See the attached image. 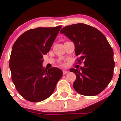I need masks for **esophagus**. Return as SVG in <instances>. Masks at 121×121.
<instances>
[{
    "instance_id": "34e87169",
    "label": "esophagus",
    "mask_w": 121,
    "mask_h": 121,
    "mask_svg": "<svg viewBox=\"0 0 121 121\" xmlns=\"http://www.w3.org/2000/svg\"><path fill=\"white\" fill-rule=\"evenodd\" d=\"M68 73V71H66V70H63L62 71V73H63L64 75L66 74H67Z\"/></svg>"
}]
</instances>
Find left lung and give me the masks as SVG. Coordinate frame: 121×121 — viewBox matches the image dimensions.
<instances>
[{
	"instance_id": "obj_1",
	"label": "left lung",
	"mask_w": 121,
	"mask_h": 121,
	"mask_svg": "<svg viewBox=\"0 0 121 121\" xmlns=\"http://www.w3.org/2000/svg\"><path fill=\"white\" fill-rule=\"evenodd\" d=\"M64 34L74 43L77 63L83 61L80 69L70 70L76 75L73 87L78 94L92 96L99 94L113 76V51L104 34L97 29L82 23L63 27Z\"/></svg>"
}]
</instances>
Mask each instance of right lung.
Wrapping results in <instances>:
<instances>
[{
    "mask_svg": "<svg viewBox=\"0 0 121 121\" xmlns=\"http://www.w3.org/2000/svg\"><path fill=\"white\" fill-rule=\"evenodd\" d=\"M61 26L37 27L21 35L13 46L9 59L12 80L25 99L39 102L53 94L62 72L53 67L45 69L43 56L50 50Z\"/></svg>",
    "mask_w": 121,
    "mask_h": 121,
    "instance_id": "obj_1",
    "label": "right lung"
}]
</instances>
